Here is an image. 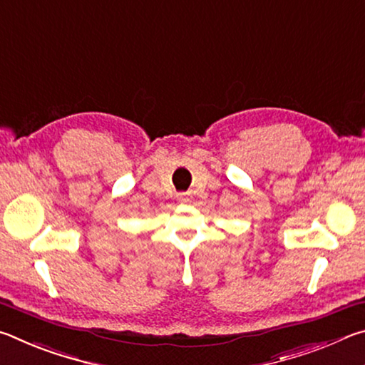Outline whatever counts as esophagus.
Segmentation results:
<instances>
[{
  "instance_id": "esophagus-1",
  "label": "esophagus",
  "mask_w": 365,
  "mask_h": 365,
  "mask_svg": "<svg viewBox=\"0 0 365 365\" xmlns=\"http://www.w3.org/2000/svg\"><path fill=\"white\" fill-rule=\"evenodd\" d=\"M191 197H193V196H191V193H180L177 196V200L180 202H190Z\"/></svg>"
}]
</instances>
